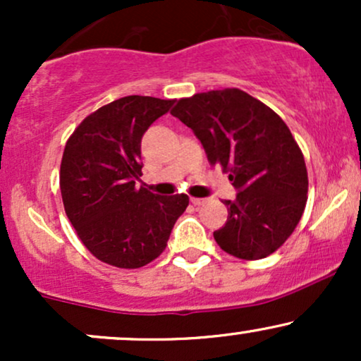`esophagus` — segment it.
Listing matches in <instances>:
<instances>
[{"instance_id":"esophagus-1","label":"esophagus","mask_w":361,"mask_h":361,"mask_svg":"<svg viewBox=\"0 0 361 361\" xmlns=\"http://www.w3.org/2000/svg\"><path fill=\"white\" fill-rule=\"evenodd\" d=\"M190 200H192V204L195 205V207H198V205H204L205 204V198H195V197H192L190 198Z\"/></svg>"}]
</instances>
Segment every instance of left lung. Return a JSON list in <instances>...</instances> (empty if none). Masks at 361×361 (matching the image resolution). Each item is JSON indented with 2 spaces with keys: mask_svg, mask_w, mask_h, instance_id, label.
<instances>
[{
  "mask_svg": "<svg viewBox=\"0 0 361 361\" xmlns=\"http://www.w3.org/2000/svg\"><path fill=\"white\" fill-rule=\"evenodd\" d=\"M171 115L192 128L209 163L239 190L234 200H224L227 222L214 233L221 250L247 261L275 252L307 204V168L287 123L238 88L181 98Z\"/></svg>",
  "mask_w": 361,
  "mask_h": 361,
  "instance_id": "left-lung-1",
  "label": "left lung"
}]
</instances>
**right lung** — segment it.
<instances>
[{
	"mask_svg": "<svg viewBox=\"0 0 361 361\" xmlns=\"http://www.w3.org/2000/svg\"><path fill=\"white\" fill-rule=\"evenodd\" d=\"M175 100L123 97L90 114L74 128L61 161V195L78 238L94 258L140 268L164 250L188 195L159 197L137 188L140 139Z\"/></svg>",
	"mask_w": 361,
	"mask_h": 361,
	"instance_id": "right-lung-1",
	"label": "right lung"
}]
</instances>
